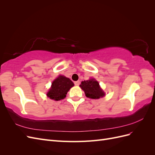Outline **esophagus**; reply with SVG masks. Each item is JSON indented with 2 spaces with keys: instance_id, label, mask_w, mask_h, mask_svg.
<instances>
[{
  "instance_id": "1",
  "label": "esophagus",
  "mask_w": 155,
  "mask_h": 155,
  "mask_svg": "<svg viewBox=\"0 0 155 155\" xmlns=\"http://www.w3.org/2000/svg\"><path fill=\"white\" fill-rule=\"evenodd\" d=\"M74 84H75V85H76V86H78V85H79V84H80V81H75Z\"/></svg>"
}]
</instances>
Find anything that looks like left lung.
<instances>
[{
    "label": "left lung",
    "mask_w": 155,
    "mask_h": 155,
    "mask_svg": "<svg viewBox=\"0 0 155 155\" xmlns=\"http://www.w3.org/2000/svg\"><path fill=\"white\" fill-rule=\"evenodd\" d=\"M85 92V96L91 99H99L105 96V92L101 88L99 83L95 79H91L87 81H82L79 85Z\"/></svg>",
    "instance_id": "obj_1"
}]
</instances>
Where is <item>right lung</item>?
Segmentation results:
<instances>
[{
  "label": "right lung",
  "mask_w": 155,
  "mask_h": 155,
  "mask_svg": "<svg viewBox=\"0 0 155 155\" xmlns=\"http://www.w3.org/2000/svg\"><path fill=\"white\" fill-rule=\"evenodd\" d=\"M74 85V83L69 78L60 75L51 83V88L46 95L51 100L55 101L63 100L70 88Z\"/></svg>",
  "instance_id": "add662e5"
}]
</instances>
